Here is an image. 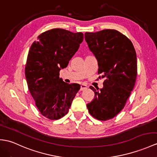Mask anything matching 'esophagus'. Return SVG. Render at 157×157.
<instances>
[{
  "mask_svg": "<svg viewBox=\"0 0 157 157\" xmlns=\"http://www.w3.org/2000/svg\"><path fill=\"white\" fill-rule=\"evenodd\" d=\"M87 87V85H86V84H84V83H82V84L81 85V87H80V90L81 91H82V90H85V89H86Z\"/></svg>",
  "mask_w": 157,
  "mask_h": 157,
  "instance_id": "1",
  "label": "esophagus"
}]
</instances>
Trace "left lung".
Instances as JSON below:
<instances>
[{"instance_id":"1","label":"left lung","mask_w":157,"mask_h":157,"mask_svg":"<svg viewBox=\"0 0 157 157\" xmlns=\"http://www.w3.org/2000/svg\"><path fill=\"white\" fill-rule=\"evenodd\" d=\"M85 40L98 61V74L105 78L99 91L90 87L95 96L87 108L93 117L105 121L122 110L134 88L136 53L130 40L114 29L86 32Z\"/></svg>"}]
</instances>
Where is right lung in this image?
Listing matches in <instances>:
<instances>
[{
  "label": "right lung",
  "instance_id": "1",
  "mask_svg": "<svg viewBox=\"0 0 157 157\" xmlns=\"http://www.w3.org/2000/svg\"><path fill=\"white\" fill-rule=\"evenodd\" d=\"M82 33L53 29L38 36L29 49L25 77L29 92L40 113L50 120L67 114L80 89L78 83H69L59 78V71L79 49Z\"/></svg>",
  "mask_w": 157,
  "mask_h": 157
}]
</instances>
